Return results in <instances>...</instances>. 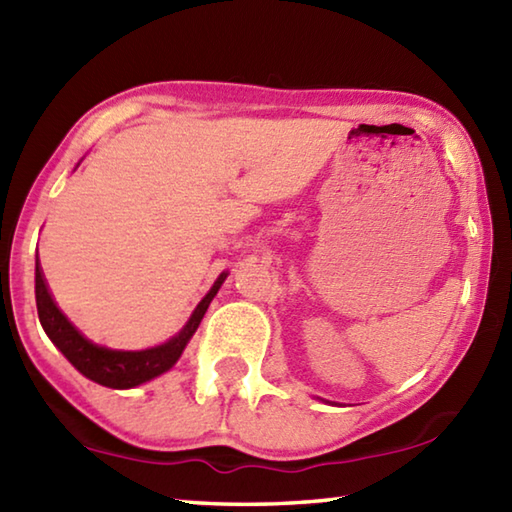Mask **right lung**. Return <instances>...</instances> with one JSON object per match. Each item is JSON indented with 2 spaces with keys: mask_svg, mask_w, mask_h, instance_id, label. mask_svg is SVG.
<instances>
[{
  "mask_svg": "<svg viewBox=\"0 0 512 512\" xmlns=\"http://www.w3.org/2000/svg\"><path fill=\"white\" fill-rule=\"evenodd\" d=\"M226 277L228 273L224 270V273L215 279V284L210 286L202 302L197 304L186 326L179 330L175 337H170L168 342L153 348H144V350H117V348H106L102 344H93L68 322V317L57 308L53 297L48 293L46 279L37 257L35 259L37 315L50 342L62 350V355L86 379L106 388L126 390V388L142 386L150 382V379L168 373V370L177 364V359L182 357L190 337L195 335L199 322L204 319L210 302H213L217 290L222 288Z\"/></svg>",
  "mask_w": 512,
  "mask_h": 512,
  "instance_id": "add662e5",
  "label": "right lung"
}]
</instances>
